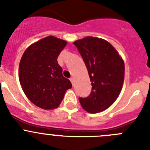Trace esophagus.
<instances>
[{
	"label": "esophagus",
	"instance_id": "esophagus-1",
	"mask_svg": "<svg viewBox=\"0 0 150 150\" xmlns=\"http://www.w3.org/2000/svg\"><path fill=\"white\" fill-rule=\"evenodd\" d=\"M70 80H71V83L74 85V77H71V78H70Z\"/></svg>",
	"mask_w": 150,
	"mask_h": 150
}]
</instances>
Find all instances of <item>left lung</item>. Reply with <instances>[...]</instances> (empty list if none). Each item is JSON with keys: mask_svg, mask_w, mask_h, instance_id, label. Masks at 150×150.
I'll return each instance as SVG.
<instances>
[{"mask_svg": "<svg viewBox=\"0 0 150 150\" xmlns=\"http://www.w3.org/2000/svg\"><path fill=\"white\" fill-rule=\"evenodd\" d=\"M83 57L91 82V92L79 98L85 110L96 113L110 107L120 95L125 77L123 59L116 49L101 38L86 37L74 42Z\"/></svg>", "mask_w": 150, "mask_h": 150, "instance_id": "8db88e82", "label": "left lung"}]
</instances>
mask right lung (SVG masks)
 I'll return each mask as SVG.
<instances>
[{"label":"right lung","mask_w":150,"mask_h":150,"mask_svg":"<svg viewBox=\"0 0 150 150\" xmlns=\"http://www.w3.org/2000/svg\"><path fill=\"white\" fill-rule=\"evenodd\" d=\"M67 43L48 36L30 45L20 60L18 78L22 90L34 105L42 109L57 108L66 91L72 87L57 62Z\"/></svg>","instance_id":"obj_1"}]
</instances>
